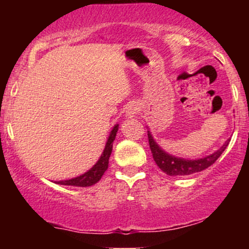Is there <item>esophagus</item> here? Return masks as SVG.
I'll return each instance as SVG.
<instances>
[{
	"instance_id": "esophagus-1",
	"label": "esophagus",
	"mask_w": 249,
	"mask_h": 249,
	"mask_svg": "<svg viewBox=\"0 0 249 249\" xmlns=\"http://www.w3.org/2000/svg\"><path fill=\"white\" fill-rule=\"evenodd\" d=\"M134 111H136V110H134V108H130V110H128V115H130V116H133L134 115Z\"/></svg>"
}]
</instances>
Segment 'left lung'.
I'll return each mask as SVG.
<instances>
[{
	"instance_id": "8db88e82",
	"label": "left lung",
	"mask_w": 249,
	"mask_h": 249,
	"mask_svg": "<svg viewBox=\"0 0 249 249\" xmlns=\"http://www.w3.org/2000/svg\"><path fill=\"white\" fill-rule=\"evenodd\" d=\"M147 137L154 161L162 172L168 174V176H188V174L201 172V171L206 170L207 167H210L211 165H213L214 162L218 160V158L221 156L228 145V142H226L216 152L211 154V156L196 159V160H188V159L177 158V157L171 156V154L162 151L157 145V142L153 141L150 132L147 133Z\"/></svg>"
}]
</instances>
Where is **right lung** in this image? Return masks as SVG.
<instances>
[{
	"instance_id": "1",
	"label": "right lung",
	"mask_w": 249,
	"mask_h": 249,
	"mask_svg": "<svg viewBox=\"0 0 249 249\" xmlns=\"http://www.w3.org/2000/svg\"><path fill=\"white\" fill-rule=\"evenodd\" d=\"M117 131H118V125H116V126L112 128V131H111L110 137H108L107 142V145H105L104 152H103L102 157L99 158V160L97 161L95 166L91 168V170H89L87 173L77 177V178L64 180V181H58L57 184L70 185V186L87 187V186H91V185L96 184V182H98L103 177V174H104V172L108 167V159H110L111 152H112V142L116 138Z\"/></svg>"
}]
</instances>
